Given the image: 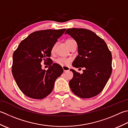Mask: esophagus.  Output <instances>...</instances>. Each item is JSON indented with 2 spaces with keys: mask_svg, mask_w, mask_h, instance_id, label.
<instances>
[{
  "mask_svg": "<svg viewBox=\"0 0 128 128\" xmlns=\"http://www.w3.org/2000/svg\"><path fill=\"white\" fill-rule=\"evenodd\" d=\"M62 69H63L64 72H66V71H69L70 70V68L68 67V66H62Z\"/></svg>",
  "mask_w": 128,
  "mask_h": 128,
  "instance_id": "34e87169",
  "label": "esophagus"
}]
</instances>
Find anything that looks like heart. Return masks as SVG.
I'll return each instance as SVG.
<instances>
[{"mask_svg":"<svg viewBox=\"0 0 128 128\" xmlns=\"http://www.w3.org/2000/svg\"><path fill=\"white\" fill-rule=\"evenodd\" d=\"M76 41L73 39H67L66 40V44L69 48L71 46V44L72 42H75ZM55 49H56V45H54L52 46L51 49V52L53 53L55 52ZM71 62V59L69 58H59L56 60V64L60 65L61 66H68L69 64Z\"/></svg>","mask_w":128,"mask_h":128,"instance_id":"1","label":"heart"}]
</instances>
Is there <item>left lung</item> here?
<instances>
[{
  "instance_id": "left-lung-1",
  "label": "left lung",
  "mask_w": 128,
  "mask_h": 128,
  "mask_svg": "<svg viewBox=\"0 0 128 128\" xmlns=\"http://www.w3.org/2000/svg\"><path fill=\"white\" fill-rule=\"evenodd\" d=\"M65 34L77 42L79 55L72 62L76 68H83L80 74L73 69L69 82L72 91L81 98H90L102 92L112 72L111 52L101 38L88 29L71 28Z\"/></svg>"
}]
</instances>
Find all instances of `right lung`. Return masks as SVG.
Listing matches in <instances>:
<instances>
[{
	"mask_svg": "<svg viewBox=\"0 0 128 128\" xmlns=\"http://www.w3.org/2000/svg\"><path fill=\"white\" fill-rule=\"evenodd\" d=\"M66 29L32 32L22 40L12 56V74L20 90L28 97L42 99L51 93L56 79L63 69L50 62L51 49ZM50 62L47 71L40 63Z\"/></svg>",
	"mask_w": 128,
	"mask_h": 128,
	"instance_id": "right-lung-1",
	"label": "right lung"
}]
</instances>
